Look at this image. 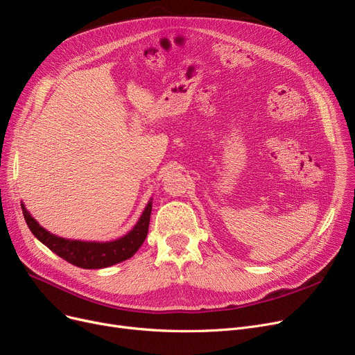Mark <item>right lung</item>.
I'll return each instance as SVG.
<instances>
[{"label": "right lung", "instance_id": "1", "mask_svg": "<svg viewBox=\"0 0 355 355\" xmlns=\"http://www.w3.org/2000/svg\"><path fill=\"white\" fill-rule=\"evenodd\" d=\"M23 216L32 234L58 257L64 258L69 264L80 268L94 270L114 266L121 261L129 259L141 248L149 227V219L152 211V198L146 205L141 219L137 220L135 227L125 236L110 242H87V241H72L56 236L42 227L27 211L21 203Z\"/></svg>", "mask_w": 355, "mask_h": 355}]
</instances>
